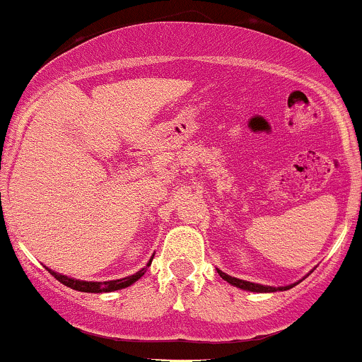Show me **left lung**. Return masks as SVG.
<instances>
[{
	"label": "left lung",
	"mask_w": 362,
	"mask_h": 362,
	"mask_svg": "<svg viewBox=\"0 0 362 362\" xmlns=\"http://www.w3.org/2000/svg\"><path fill=\"white\" fill-rule=\"evenodd\" d=\"M220 277L222 279H226L227 283L234 284V286L241 288V290H248V291H257V293H267V291H276V290H290L293 286H284V288H272V286H264V284H255V283H250V281H243V279H235V277L232 276H227L226 272L218 271Z\"/></svg>",
	"instance_id": "obj_1"
}]
</instances>
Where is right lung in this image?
<instances>
[{
    "label": "right lung",
    "mask_w": 362,
    "mask_h": 362,
    "mask_svg": "<svg viewBox=\"0 0 362 362\" xmlns=\"http://www.w3.org/2000/svg\"><path fill=\"white\" fill-rule=\"evenodd\" d=\"M152 262V260H151ZM151 262L147 264V267L151 265ZM146 267V269H147ZM146 269H142V271H139L136 274H133L130 277H123V279H116V281H105V283H93V281H79V279H71V277L67 276H62V274H57L50 271V274L53 277H55L57 281H60L62 284H66L67 288H72V290L76 291H85V293H105V291H116V290H121V288H127L130 286V284L135 283L136 279H140V277L144 276V272H146Z\"/></svg>",
    "instance_id": "right-lung-1"
}]
</instances>
